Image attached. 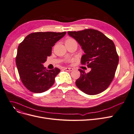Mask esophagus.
I'll use <instances>...</instances> for the list:
<instances>
[{
	"mask_svg": "<svg viewBox=\"0 0 134 134\" xmlns=\"http://www.w3.org/2000/svg\"><path fill=\"white\" fill-rule=\"evenodd\" d=\"M64 69H65V71H72L73 70V68H67V67H66L64 68Z\"/></svg>",
	"mask_w": 134,
	"mask_h": 134,
	"instance_id": "1",
	"label": "esophagus"
}]
</instances>
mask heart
<instances>
[{"mask_svg":"<svg viewBox=\"0 0 134 134\" xmlns=\"http://www.w3.org/2000/svg\"><path fill=\"white\" fill-rule=\"evenodd\" d=\"M75 41V40L72 38H68L67 39L66 41H65V43H71V42H74Z\"/></svg>","mask_w":134,"mask_h":134,"instance_id":"obj_1","label":"heart"}]
</instances>
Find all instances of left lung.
Listing matches in <instances>:
<instances>
[{
    "instance_id": "obj_1",
    "label": "left lung",
    "mask_w": 134,
    "mask_h": 134,
    "mask_svg": "<svg viewBox=\"0 0 134 134\" xmlns=\"http://www.w3.org/2000/svg\"><path fill=\"white\" fill-rule=\"evenodd\" d=\"M68 34L77 40L84 51L81 63H86L91 68L88 73L79 69L80 77L75 84L88 95L100 94L111 83L118 66L119 57L113 42L94 29L68 31Z\"/></svg>"
}]
</instances>
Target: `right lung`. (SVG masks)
Masks as SVG:
<instances>
[{"mask_svg":"<svg viewBox=\"0 0 134 134\" xmlns=\"http://www.w3.org/2000/svg\"><path fill=\"white\" fill-rule=\"evenodd\" d=\"M66 34V32L32 33L19 44L16 63L20 79L28 90L42 93L53 85L60 69L48 70L43 64L51 55L52 47Z\"/></svg>","mask_w":134,"mask_h":134,"instance_id":"obj_1","label":"right lung"}]
</instances>
